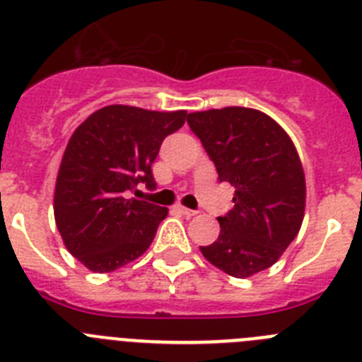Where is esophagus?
Returning a JSON list of instances; mask_svg holds the SVG:
<instances>
[{
    "instance_id": "34e87169",
    "label": "esophagus",
    "mask_w": 362,
    "mask_h": 362,
    "mask_svg": "<svg viewBox=\"0 0 362 362\" xmlns=\"http://www.w3.org/2000/svg\"><path fill=\"white\" fill-rule=\"evenodd\" d=\"M175 210H177V212H181L183 216H187V217H194L196 214H199L197 210H190V209H187V206H183V204H175Z\"/></svg>"
}]
</instances>
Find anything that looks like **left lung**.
Wrapping results in <instances>:
<instances>
[{
	"mask_svg": "<svg viewBox=\"0 0 362 362\" xmlns=\"http://www.w3.org/2000/svg\"><path fill=\"white\" fill-rule=\"evenodd\" d=\"M187 121L221 183L235 188L233 209L217 217L219 238L199 246L201 254L239 279L267 270L296 239L305 217V172L292 139L254 108L194 112Z\"/></svg>",
	"mask_w": 362,
	"mask_h": 362,
	"instance_id": "1",
	"label": "left lung"
}]
</instances>
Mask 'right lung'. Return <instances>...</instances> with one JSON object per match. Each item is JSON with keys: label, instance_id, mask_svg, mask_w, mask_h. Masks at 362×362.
Masks as SVG:
<instances>
[{"label": "right lung", "instance_id": "obj_1", "mask_svg": "<svg viewBox=\"0 0 362 362\" xmlns=\"http://www.w3.org/2000/svg\"><path fill=\"white\" fill-rule=\"evenodd\" d=\"M185 117V110L110 105L72 134L57 172L54 217L66 250L88 270H117L153 241L168 209L132 194H141V185L156 188L152 163Z\"/></svg>", "mask_w": 362, "mask_h": 362}]
</instances>
